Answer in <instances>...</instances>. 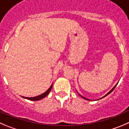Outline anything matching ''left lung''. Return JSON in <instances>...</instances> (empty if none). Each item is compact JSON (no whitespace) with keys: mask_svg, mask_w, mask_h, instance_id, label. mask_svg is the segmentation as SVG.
Instances as JSON below:
<instances>
[{"mask_svg":"<svg viewBox=\"0 0 129 129\" xmlns=\"http://www.w3.org/2000/svg\"><path fill=\"white\" fill-rule=\"evenodd\" d=\"M117 84H116V85H115V86H114V87H113V89H111V90H110V92H108V94H106V95H105V96H104V97H103V98H105V97H106V95H108V94H110V93H111V92H112V91H113V90H114V89H115V87H116V85H117ZM79 95H80V96H81V97H82V98H84V99H87V100H89V99H87V98H84V97H83V96H82V95H80V94H79Z\"/></svg>","mask_w":129,"mask_h":129,"instance_id":"obj_1","label":"left lung"}]
</instances>
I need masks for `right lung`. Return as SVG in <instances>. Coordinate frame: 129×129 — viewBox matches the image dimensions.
Returning <instances> with one entry per match:
<instances>
[{"label": "right lung", "mask_w": 129, "mask_h": 129, "mask_svg": "<svg viewBox=\"0 0 129 129\" xmlns=\"http://www.w3.org/2000/svg\"><path fill=\"white\" fill-rule=\"evenodd\" d=\"M52 87V84L51 85V86L50 87L49 89L48 90H47V91H45V92L43 93V94H42L41 95H38V96L32 97V98H26V97H23V96H22V97H23V98H25V99H28V100H30V101H39V100H40V99H43V98H44L45 97H46L47 95H48L50 91H51Z\"/></svg>", "instance_id": "obj_1"}]
</instances>
